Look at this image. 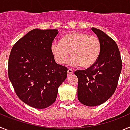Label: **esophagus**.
Masks as SVG:
<instances>
[{"instance_id":"obj_1","label":"esophagus","mask_w":130,"mask_h":130,"mask_svg":"<svg viewBox=\"0 0 130 130\" xmlns=\"http://www.w3.org/2000/svg\"><path fill=\"white\" fill-rule=\"evenodd\" d=\"M73 71L72 70V69L69 68L68 70L67 71V74H68V76H70V75H72V74H73Z\"/></svg>"}]
</instances>
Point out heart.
I'll return each mask as SVG.
<instances>
[{"mask_svg":"<svg viewBox=\"0 0 130 130\" xmlns=\"http://www.w3.org/2000/svg\"><path fill=\"white\" fill-rule=\"evenodd\" d=\"M51 51L55 61L63 64L70 52L72 57L68 64L83 68H89L94 64L100 57L101 43L99 39L87 33L73 32L64 35L60 42L51 43Z\"/></svg>","mask_w":130,"mask_h":130,"instance_id":"b5f03b06","label":"heart"}]
</instances>
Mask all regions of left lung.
Segmentation results:
<instances>
[{"mask_svg": "<svg viewBox=\"0 0 130 130\" xmlns=\"http://www.w3.org/2000/svg\"><path fill=\"white\" fill-rule=\"evenodd\" d=\"M101 43L100 57L94 64L75 72L78 78L77 98L87 106L104 104L114 94L122 70V60L117 43L101 30L91 28Z\"/></svg>", "mask_w": 130, "mask_h": 130, "instance_id": "1", "label": "left lung"}]
</instances>
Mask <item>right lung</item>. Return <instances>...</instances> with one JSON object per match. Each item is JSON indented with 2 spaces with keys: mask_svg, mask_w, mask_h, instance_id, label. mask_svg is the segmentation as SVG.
Listing matches in <instances>:
<instances>
[{
  "mask_svg": "<svg viewBox=\"0 0 130 130\" xmlns=\"http://www.w3.org/2000/svg\"><path fill=\"white\" fill-rule=\"evenodd\" d=\"M58 30L35 28L13 46L8 77L16 94L28 105L44 109L57 99L58 88L67 77V68L56 63L51 51Z\"/></svg>",
  "mask_w": 130,
  "mask_h": 130,
  "instance_id": "right-lung-1",
  "label": "right lung"
}]
</instances>
